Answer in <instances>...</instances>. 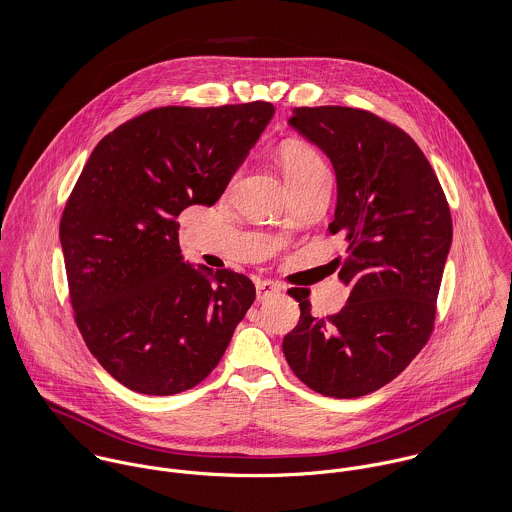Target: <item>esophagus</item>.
I'll list each match as a JSON object with an SVG mask.
<instances>
[{"label":"esophagus","instance_id":"esophagus-1","mask_svg":"<svg viewBox=\"0 0 512 512\" xmlns=\"http://www.w3.org/2000/svg\"><path fill=\"white\" fill-rule=\"evenodd\" d=\"M282 290H284L282 284L272 282V280H260V282H256V297H258V301H264L266 297H270V295H274V293H280Z\"/></svg>","mask_w":512,"mask_h":512}]
</instances>
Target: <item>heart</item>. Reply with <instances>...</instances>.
I'll return each mask as SVG.
<instances>
[{
  "label": "heart",
  "mask_w": 512,
  "mask_h": 512,
  "mask_svg": "<svg viewBox=\"0 0 512 512\" xmlns=\"http://www.w3.org/2000/svg\"><path fill=\"white\" fill-rule=\"evenodd\" d=\"M276 159L293 191L327 179L329 171L321 153L301 140H288L276 149Z\"/></svg>",
  "instance_id": "b5f03b06"
}]
</instances>
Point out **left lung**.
<instances>
[{
    "label": "left lung",
    "instance_id": "1",
    "mask_svg": "<svg viewBox=\"0 0 512 512\" xmlns=\"http://www.w3.org/2000/svg\"><path fill=\"white\" fill-rule=\"evenodd\" d=\"M290 126L321 147L337 175L331 234L349 242L339 313L313 317L309 290H288L299 321L284 337L293 374L333 398H359L394 380L434 331L451 213L430 161L398 126L347 106L295 108Z\"/></svg>",
    "mask_w": 512,
    "mask_h": 512
}]
</instances>
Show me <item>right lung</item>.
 Returning a JSON list of instances; mask_svg holds the SVG:
<instances>
[{"instance_id": "add662e5", "label": "right lung", "mask_w": 512, "mask_h": 512, "mask_svg": "<svg viewBox=\"0 0 512 512\" xmlns=\"http://www.w3.org/2000/svg\"><path fill=\"white\" fill-rule=\"evenodd\" d=\"M276 108L161 106L124 122L88 157L61 219L74 323L126 388L171 396L219 365L256 288L185 264L177 217L215 205Z\"/></svg>"}]
</instances>
